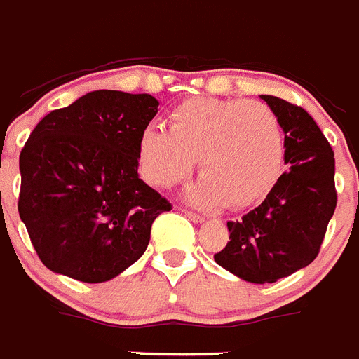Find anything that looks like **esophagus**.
<instances>
[{
  "mask_svg": "<svg viewBox=\"0 0 359 359\" xmlns=\"http://www.w3.org/2000/svg\"><path fill=\"white\" fill-rule=\"evenodd\" d=\"M186 217H188L189 220H191V222H195V224L204 222V217H201V215H197V213H193V211H186Z\"/></svg>",
  "mask_w": 359,
  "mask_h": 359,
  "instance_id": "1",
  "label": "esophagus"
}]
</instances>
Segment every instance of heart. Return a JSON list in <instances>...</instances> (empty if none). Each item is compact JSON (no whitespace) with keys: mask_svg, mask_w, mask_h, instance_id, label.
I'll return each mask as SVG.
<instances>
[{"mask_svg":"<svg viewBox=\"0 0 359 359\" xmlns=\"http://www.w3.org/2000/svg\"><path fill=\"white\" fill-rule=\"evenodd\" d=\"M170 130L148 126L139 137L144 179L168 188L186 179L197 158L198 180L188 198L201 208L244 210L264 201L283 170V133L269 106L242 99L195 97L168 117Z\"/></svg>","mask_w":359,"mask_h":359,"instance_id":"1","label":"heart"}]
</instances>
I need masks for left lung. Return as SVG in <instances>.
I'll use <instances>...</instances> for the list:
<instances>
[{
  "label": "left lung",
  "instance_id": "left-lung-1",
  "mask_svg": "<svg viewBox=\"0 0 359 359\" xmlns=\"http://www.w3.org/2000/svg\"><path fill=\"white\" fill-rule=\"evenodd\" d=\"M278 117L289 170L258 208L227 222L229 242L215 262L251 283H273L316 258L336 210L334 151L304 108L260 95Z\"/></svg>",
  "mask_w": 359,
  "mask_h": 359
}]
</instances>
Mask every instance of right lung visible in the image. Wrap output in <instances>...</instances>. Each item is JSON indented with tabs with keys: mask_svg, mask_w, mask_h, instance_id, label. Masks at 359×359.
<instances>
[{
	"mask_svg": "<svg viewBox=\"0 0 359 359\" xmlns=\"http://www.w3.org/2000/svg\"><path fill=\"white\" fill-rule=\"evenodd\" d=\"M158 111L149 93L95 90L45 115L21 149L18 210L54 273L101 283L135 264L171 204L139 179V137Z\"/></svg>",
	"mask_w": 359,
	"mask_h": 359,
	"instance_id": "1",
	"label": "right lung"
}]
</instances>
